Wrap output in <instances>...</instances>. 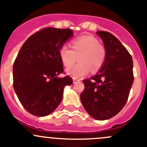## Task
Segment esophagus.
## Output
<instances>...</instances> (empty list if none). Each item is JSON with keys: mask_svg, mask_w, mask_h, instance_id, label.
Wrapping results in <instances>:
<instances>
[{"mask_svg": "<svg viewBox=\"0 0 147 147\" xmlns=\"http://www.w3.org/2000/svg\"><path fill=\"white\" fill-rule=\"evenodd\" d=\"M78 81H80L79 79H77V78H73V82H74V84H76V83L78 82Z\"/></svg>", "mask_w": 147, "mask_h": 147, "instance_id": "obj_1", "label": "esophagus"}]
</instances>
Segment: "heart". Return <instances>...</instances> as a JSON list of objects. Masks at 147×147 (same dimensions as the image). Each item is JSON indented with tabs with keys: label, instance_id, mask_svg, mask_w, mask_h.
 I'll return each mask as SVG.
<instances>
[{
	"label": "heart",
	"instance_id": "heart-1",
	"mask_svg": "<svg viewBox=\"0 0 147 147\" xmlns=\"http://www.w3.org/2000/svg\"><path fill=\"white\" fill-rule=\"evenodd\" d=\"M72 49L64 45L60 48L59 57L66 67L73 65L78 57L79 63L66 69V73L74 78H81L87 75L91 69L97 72L103 64L106 51L98 40L90 36L79 37L72 41Z\"/></svg>",
	"mask_w": 147,
	"mask_h": 147
}]
</instances>
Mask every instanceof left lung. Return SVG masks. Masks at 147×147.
I'll use <instances>...</instances> for the list:
<instances>
[{
	"mask_svg": "<svg viewBox=\"0 0 147 147\" xmlns=\"http://www.w3.org/2000/svg\"><path fill=\"white\" fill-rule=\"evenodd\" d=\"M106 57L99 71L83 80L80 96L86 111L97 120L114 117L126 104L134 81L132 58L119 40L108 32L98 31Z\"/></svg>",
	"mask_w": 147,
	"mask_h": 147,
	"instance_id": "1",
	"label": "left lung"
}]
</instances>
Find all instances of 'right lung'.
Here are the masks:
<instances>
[{"instance_id": "right-lung-1", "label": "right lung", "mask_w": 147, "mask_h": 147, "mask_svg": "<svg viewBox=\"0 0 147 147\" xmlns=\"http://www.w3.org/2000/svg\"><path fill=\"white\" fill-rule=\"evenodd\" d=\"M74 36L70 29H42L25 41L13 64V88L20 102L30 114L45 117L56 110L71 77L63 71L59 49Z\"/></svg>"}]
</instances>
